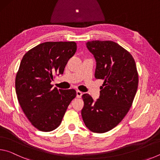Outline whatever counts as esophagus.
Returning a JSON list of instances; mask_svg holds the SVG:
<instances>
[{
	"mask_svg": "<svg viewBox=\"0 0 160 160\" xmlns=\"http://www.w3.org/2000/svg\"><path fill=\"white\" fill-rule=\"evenodd\" d=\"M76 94H77V97H78V98H80V97H82V93L80 91L78 90V91L76 92Z\"/></svg>",
	"mask_w": 160,
	"mask_h": 160,
	"instance_id": "34e87169",
	"label": "esophagus"
}]
</instances>
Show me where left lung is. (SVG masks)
Returning <instances> with one entry per match:
<instances>
[{"label": "left lung", "mask_w": 160, "mask_h": 160, "mask_svg": "<svg viewBox=\"0 0 160 160\" xmlns=\"http://www.w3.org/2000/svg\"><path fill=\"white\" fill-rule=\"evenodd\" d=\"M86 45L97 62L94 76L104 81L96 101L88 94L82 96L81 114L87 128L103 133L117 126L128 112L137 92L138 74L131 54L117 43L95 40Z\"/></svg>", "instance_id": "obj_1"}]
</instances>
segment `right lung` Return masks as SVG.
Wrapping results in <instances>:
<instances>
[{
    "label": "right lung",
    "mask_w": 160,
    "mask_h": 160,
    "mask_svg": "<svg viewBox=\"0 0 160 160\" xmlns=\"http://www.w3.org/2000/svg\"><path fill=\"white\" fill-rule=\"evenodd\" d=\"M74 42H47L24 55L15 78L18 102L35 128L49 132L60 126L76 91L53 88L55 75L63 74L69 59L76 52Z\"/></svg>",
    "instance_id": "add662e5"
}]
</instances>
